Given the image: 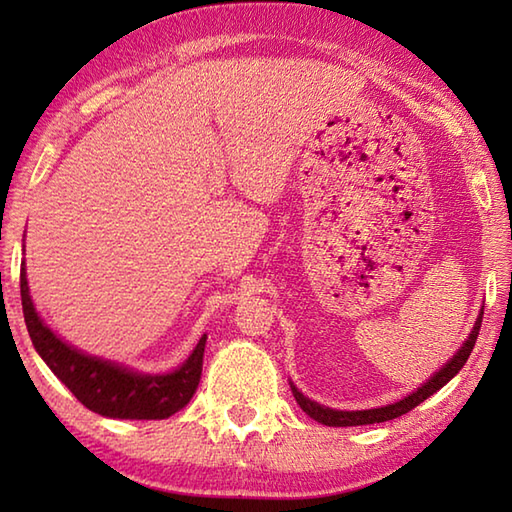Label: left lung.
Returning a JSON list of instances; mask_svg holds the SVG:
<instances>
[{
	"mask_svg": "<svg viewBox=\"0 0 512 512\" xmlns=\"http://www.w3.org/2000/svg\"><path fill=\"white\" fill-rule=\"evenodd\" d=\"M482 317H484V308L480 310V317H477L473 330L469 334V339L464 341V345L460 347V352H455L451 361L444 365L440 372L433 374L422 387H418V391H413V394H409L407 398L394 402V405L378 407V409H363V411H339V409L323 407V405H319V402L306 398L295 385L290 383L292 394H295L297 405L303 411H306L312 420L325 424V427H358V424H374V422H387V420L400 418L402 413H407L413 407H418L420 402H424L429 396L436 394L440 387L447 385L449 380L464 367V363L469 361V356H471L475 341H477V334H480V328H482Z\"/></svg>",
	"mask_w": 512,
	"mask_h": 512,
	"instance_id": "left-lung-1",
	"label": "left lung"
}]
</instances>
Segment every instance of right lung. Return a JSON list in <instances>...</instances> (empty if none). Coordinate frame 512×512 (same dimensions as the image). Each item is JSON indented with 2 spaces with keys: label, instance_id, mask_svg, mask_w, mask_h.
<instances>
[{
  "label": "right lung",
  "instance_id": "right-lung-1",
  "mask_svg": "<svg viewBox=\"0 0 512 512\" xmlns=\"http://www.w3.org/2000/svg\"><path fill=\"white\" fill-rule=\"evenodd\" d=\"M19 288L32 345L52 374L90 411L121 420H162L173 416L193 398L202 376L206 334L176 372L156 376L138 374L63 343L32 306L24 264H21Z\"/></svg>",
  "mask_w": 512,
  "mask_h": 512
}]
</instances>
